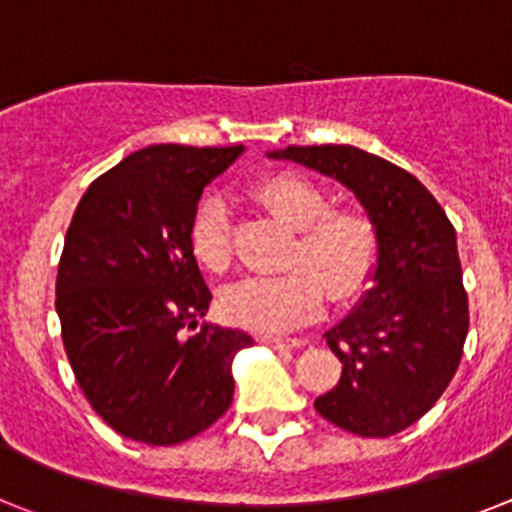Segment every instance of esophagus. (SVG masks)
<instances>
[{
	"mask_svg": "<svg viewBox=\"0 0 512 512\" xmlns=\"http://www.w3.org/2000/svg\"><path fill=\"white\" fill-rule=\"evenodd\" d=\"M263 343H268V346H273V349H299L304 341H299V338H276V336H263L260 338Z\"/></svg>",
	"mask_w": 512,
	"mask_h": 512,
	"instance_id": "1",
	"label": "esophagus"
}]
</instances>
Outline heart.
I'll return each mask as SVG.
<instances>
[{
  "label": "heart",
  "instance_id": "obj_1",
  "mask_svg": "<svg viewBox=\"0 0 512 512\" xmlns=\"http://www.w3.org/2000/svg\"><path fill=\"white\" fill-rule=\"evenodd\" d=\"M252 197L270 216L294 229L281 276H255L223 291L221 309L249 330L281 333L317 315L322 299L349 302L362 294L377 268L380 234L359 205H330L328 195L304 176L273 174L252 187ZM195 257L213 273L234 260L231 216L221 197L210 195L192 218Z\"/></svg>",
  "mask_w": 512,
  "mask_h": 512
}]
</instances>
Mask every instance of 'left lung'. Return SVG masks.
Masks as SVG:
<instances>
[{
  "mask_svg": "<svg viewBox=\"0 0 512 512\" xmlns=\"http://www.w3.org/2000/svg\"><path fill=\"white\" fill-rule=\"evenodd\" d=\"M270 156L346 184L380 234L375 286L325 333L343 367L317 414L359 437L403 432L435 406L463 356L468 296L453 223L414 174L354 145H291Z\"/></svg>",
  "mask_w": 512,
  "mask_h": 512,
  "instance_id": "8db88e82",
  "label": "left lung"
}]
</instances>
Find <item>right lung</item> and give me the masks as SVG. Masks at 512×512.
Here are the masks:
<instances>
[{
	"label": "right lung",
	"mask_w": 512,
	"mask_h": 512,
	"mask_svg": "<svg viewBox=\"0 0 512 512\" xmlns=\"http://www.w3.org/2000/svg\"><path fill=\"white\" fill-rule=\"evenodd\" d=\"M242 145H150L90 184L57 273L62 343L103 422L127 440L176 445L218 422L234 401L244 330L203 325L210 291L192 252L205 184Z\"/></svg>",
	"instance_id": "1"
}]
</instances>
